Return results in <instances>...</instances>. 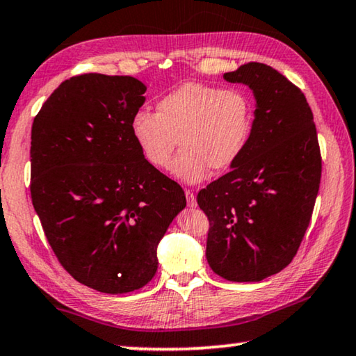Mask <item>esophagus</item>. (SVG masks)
Masks as SVG:
<instances>
[{"label": "esophagus", "instance_id": "1", "mask_svg": "<svg viewBox=\"0 0 356 356\" xmlns=\"http://www.w3.org/2000/svg\"><path fill=\"white\" fill-rule=\"evenodd\" d=\"M185 198H187V204H188V207H196V196L193 195V191H190V190H185Z\"/></svg>", "mask_w": 356, "mask_h": 356}]
</instances>
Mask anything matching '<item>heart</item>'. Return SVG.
<instances>
[{
  "label": "heart",
  "instance_id": "heart-1",
  "mask_svg": "<svg viewBox=\"0 0 356 356\" xmlns=\"http://www.w3.org/2000/svg\"><path fill=\"white\" fill-rule=\"evenodd\" d=\"M131 134L140 154L156 169H168L182 147L172 171L187 184H198L209 171H227L249 144L253 104L238 88L187 82L156 103V114L138 111Z\"/></svg>",
  "mask_w": 356,
  "mask_h": 356
}]
</instances>
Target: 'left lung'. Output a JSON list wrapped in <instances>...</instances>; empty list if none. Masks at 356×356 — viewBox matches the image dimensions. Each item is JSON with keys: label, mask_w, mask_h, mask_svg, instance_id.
Wrapping results in <instances>:
<instances>
[{"label": "left lung", "mask_w": 356, "mask_h": 356, "mask_svg": "<svg viewBox=\"0 0 356 356\" xmlns=\"http://www.w3.org/2000/svg\"><path fill=\"white\" fill-rule=\"evenodd\" d=\"M255 97L249 144L238 161L198 193L209 218L206 258L220 277L259 282L296 255L317 200L321 156L312 111L274 67L242 65L223 74Z\"/></svg>", "instance_id": "left-lung-1"}]
</instances>
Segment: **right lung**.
<instances>
[{
  "mask_svg": "<svg viewBox=\"0 0 356 356\" xmlns=\"http://www.w3.org/2000/svg\"><path fill=\"white\" fill-rule=\"evenodd\" d=\"M147 87L131 76L67 79L31 127V201L67 273L109 295L143 289L156 247L187 206L131 134Z\"/></svg>",
  "mask_w": 356,
  "mask_h": 356,
  "instance_id": "obj_1",
  "label": "right lung"
}]
</instances>
